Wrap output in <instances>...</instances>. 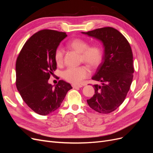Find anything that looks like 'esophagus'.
Listing matches in <instances>:
<instances>
[{
	"label": "esophagus",
	"instance_id": "obj_1",
	"mask_svg": "<svg viewBox=\"0 0 153 153\" xmlns=\"http://www.w3.org/2000/svg\"><path fill=\"white\" fill-rule=\"evenodd\" d=\"M73 88H80L82 87V85H76V84H72Z\"/></svg>",
	"mask_w": 153,
	"mask_h": 153
}]
</instances>
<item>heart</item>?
I'll list each match as a JSON object with an SVG mask.
<instances>
[{
	"instance_id": "b5f03b06",
	"label": "heart",
	"mask_w": 153,
	"mask_h": 153,
	"mask_svg": "<svg viewBox=\"0 0 153 153\" xmlns=\"http://www.w3.org/2000/svg\"><path fill=\"white\" fill-rule=\"evenodd\" d=\"M69 48L81 53V61L92 67L98 66L103 57V51L100 45L89 46L88 42L82 38H75L68 43ZM55 61L58 65L62 64L64 60V50L62 47H58L55 51ZM91 75V70L87 66L76 68H68L62 73V76L66 81L73 84H79Z\"/></svg>"
}]
</instances>
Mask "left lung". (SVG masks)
I'll use <instances>...</instances> for the list:
<instances>
[{
	"label": "left lung",
	"instance_id": "1",
	"mask_svg": "<svg viewBox=\"0 0 153 153\" xmlns=\"http://www.w3.org/2000/svg\"><path fill=\"white\" fill-rule=\"evenodd\" d=\"M101 41L104 46L103 61L92 79L101 82L94 85L95 94L87 103L100 114H109L124 101L133 78L132 50L128 40L113 27H103L82 32Z\"/></svg>",
	"mask_w": 153,
	"mask_h": 153
}]
</instances>
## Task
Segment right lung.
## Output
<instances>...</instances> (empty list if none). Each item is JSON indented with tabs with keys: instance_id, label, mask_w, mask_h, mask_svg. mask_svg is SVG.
<instances>
[{
	"instance_id": "1",
	"label": "right lung",
	"mask_w": 153,
	"mask_h": 153,
	"mask_svg": "<svg viewBox=\"0 0 153 153\" xmlns=\"http://www.w3.org/2000/svg\"><path fill=\"white\" fill-rule=\"evenodd\" d=\"M66 32L44 29L26 41L16 62V85L25 103L39 115L59 108L69 90V83L59 80L53 88L48 80L57 69L54 53Z\"/></svg>"
}]
</instances>
